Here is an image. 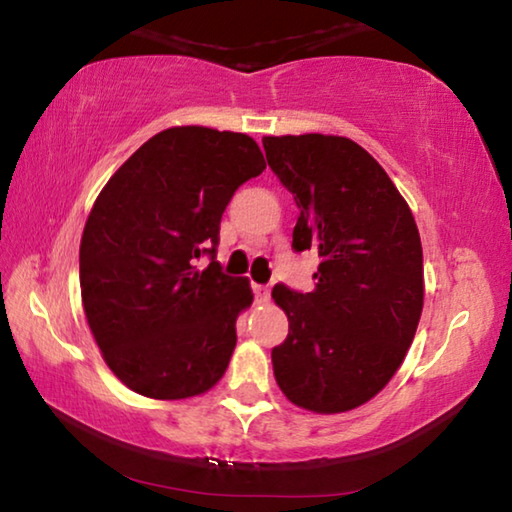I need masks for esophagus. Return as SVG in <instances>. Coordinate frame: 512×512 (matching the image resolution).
I'll use <instances>...</instances> for the list:
<instances>
[{"label": "esophagus", "mask_w": 512, "mask_h": 512, "mask_svg": "<svg viewBox=\"0 0 512 512\" xmlns=\"http://www.w3.org/2000/svg\"><path fill=\"white\" fill-rule=\"evenodd\" d=\"M253 293H255L257 302H266L268 298H271V289L264 287V284H253Z\"/></svg>", "instance_id": "obj_1"}]
</instances>
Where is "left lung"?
I'll use <instances>...</instances> for the list:
<instances>
[{"instance_id": "1", "label": "left lung", "mask_w": 512, "mask_h": 512, "mask_svg": "<svg viewBox=\"0 0 512 512\" xmlns=\"http://www.w3.org/2000/svg\"><path fill=\"white\" fill-rule=\"evenodd\" d=\"M268 167L293 194L296 253L314 250V291L275 284L289 334L271 352L277 386L314 413L366 404L402 366L424 300L422 244L388 173L348 137L262 140Z\"/></svg>"}]
</instances>
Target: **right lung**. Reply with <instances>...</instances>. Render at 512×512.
Segmentation results:
<instances>
[{
	"label": "right lung",
	"instance_id": "obj_1",
	"mask_svg": "<svg viewBox=\"0 0 512 512\" xmlns=\"http://www.w3.org/2000/svg\"><path fill=\"white\" fill-rule=\"evenodd\" d=\"M264 169L253 137L178 126L103 187L81 239V296L103 359L131 391L183 400L223 377L253 293L216 262L221 216ZM201 256L211 264L198 272Z\"/></svg>",
	"mask_w": 512,
	"mask_h": 512
}]
</instances>
